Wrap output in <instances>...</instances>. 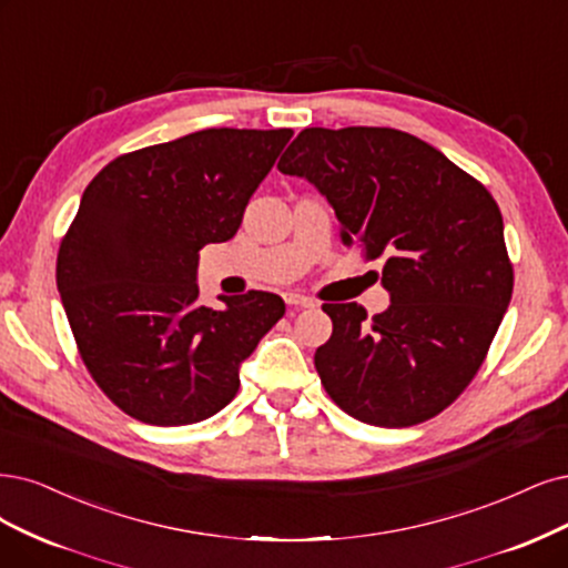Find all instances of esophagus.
I'll return each mask as SVG.
<instances>
[{"label": "esophagus", "instance_id": "1", "mask_svg": "<svg viewBox=\"0 0 568 568\" xmlns=\"http://www.w3.org/2000/svg\"><path fill=\"white\" fill-rule=\"evenodd\" d=\"M285 302H287L290 306H302V308H313V306H316V302H313L311 297L297 295V292H287V295H285Z\"/></svg>", "mask_w": 568, "mask_h": 568}]
</instances>
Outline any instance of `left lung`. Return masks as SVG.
<instances>
[{"label":"left lung","mask_w":568,"mask_h":568,"mask_svg":"<svg viewBox=\"0 0 568 568\" xmlns=\"http://www.w3.org/2000/svg\"><path fill=\"white\" fill-rule=\"evenodd\" d=\"M334 207L342 243L382 260L390 306L323 304L316 351L327 395L369 426L405 428L473 382L513 297L494 196L433 144L395 129H304L278 161Z\"/></svg>","instance_id":"8db88e82"}]
</instances>
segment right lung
<instances>
[{
	"label": "right lung",
	"mask_w": 568,
	"mask_h": 568,
	"mask_svg": "<svg viewBox=\"0 0 568 568\" xmlns=\"http://www.w3.org/2000/svg\"><path fill=\"white\" fill-rule=\"evenodd\" d=\"M290 129H205L108 163L81 196L55 281L83 365L152 426H186L239 393V369L285 304L271 292L199 304V250L234 239Z\"/></svg>",
	"instance_id": "add662e5"
}]
</instances>
